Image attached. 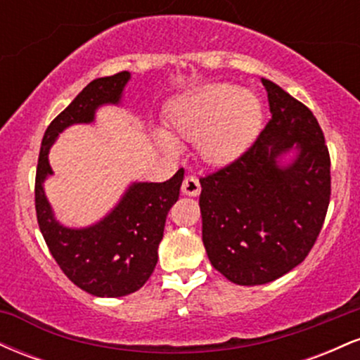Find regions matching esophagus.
Instances as JSON below:
<instances>
[{
    "instance_id": "esophagus-1",
    "label": "esophagus",
    "mask_w": 360,
    "mask_h": 360,
    "mask_svg": "<svg viewBox=\"0 0 360 360\" xmlns=\"http://www.w3.org/2000/svg\"><path fill=\"white\" fill-rule=\"evenodd\" d=\"M181 191H183V194H186V196H198L201 191V186H200V181H198V177L186 176L183 181V186H181Z\"/></svg>"
}]
</instances>
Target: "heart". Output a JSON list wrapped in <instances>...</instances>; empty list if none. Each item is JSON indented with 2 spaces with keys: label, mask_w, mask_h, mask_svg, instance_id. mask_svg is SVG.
I'll return each mask as SVG.
<instances>
[{
  "label": "heart",
  "mask_w": 360,
  "mask_h": 360,
  "mask_svg": "<svg viewBox=\"0 0 360 360\" xmlns=\"http://www.w3.org/2000/svg\"><path fill=\"white\" fill-rule=\"evenodd\" d=\"M167 123L175 140H198L201 159L223 166L240 157L257 137L262 106L257 96L237 86L208 84L177 96L169 106ZM154 137L164 150H177L166 131L157 130Z\"/></svg>",
  "instance_id": "heart-1"
}]
</instances>
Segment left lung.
Returning <instances> with one entry per match:
<instances>
[{"mask_svg": "<svg viewBox=\"0 0 360 360\" xmlns=\"http://www.w3.org/2000/svg\"><path fill=\"white\" fill-rule=\"evenodd\" d=\"M260 81L269 123L245 154L200 179L206 254L240 286L271 283L303 262L330 203V155L315 115Z\"/></svg>", "mask_w": 360, "mask_h": 360, "instance_id": "8db88e82", "label": "left lung"}]
</instances>
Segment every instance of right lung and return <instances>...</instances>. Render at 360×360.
Wrapping results in <instances>:
<instances>
[{
  "label": "right lung",
  "instance_id": "right-lung-1",
  "mask_svg": "<svg viewBox=\"0 0 360 360\" xmlns=\"http://www.w3.org/2000/svg\"><path fill=\"white\" fill-rule=\"evenodd\" d=\"M131 74L128 71L91 81L71 105L47 127L35 177V210L40 232L64 274L98 298H120L139 291L157 264V249L171 206L179 198L184 169L164 183H131L100 221L65 226L56 218L44 183L53 174L49 152L65 128L89 125L101 106H120Z\"/></svg>",
  "mask_w": 360,
  "mask_h": 360
}]
</instances>
